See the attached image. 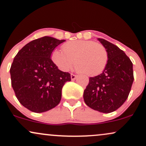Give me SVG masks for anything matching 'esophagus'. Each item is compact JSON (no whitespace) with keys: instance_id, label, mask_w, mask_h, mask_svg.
<instances>
[{"instance_id":"obj_1","label":"esophagus","mask_w":146,"mask_h":146,"mask_svg":"<svg viewBox=\"0 0 146 146\" xmlns=\"http://www.w3.org/2000/svg\"><path fill=\"white\" fill-rule=\"evenodd\" d=\"M76 77H77V76H76V75L73 74H71V79L72 80V81H74V80L76 79Z\"/></svg>"}]
</instances>
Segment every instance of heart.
Instances as JSON below:
<instances>
[{"label":"heart","instance_id":"obj_1","mask_svg":"<svg viewBox=\"0 0 146 146\" xmlns=\"http://www.w3.org/2000/svg\"><path fill=\"white\" fill-rule=\"evenodd\" d=\"M63 52H52V62L63 72L74 65L76 70L87 76H94L102 72L108 61V54L104 45L93 40H76L65 43Z\"/></svg>","mask_w":146,"mask_h":146}]
</instances>
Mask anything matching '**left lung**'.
Masks as SVG:
<instances>
[{
  "label": "left lung",
  "instance_id": "obj_1",
  "mask_svg": "<svg viewBox=\"0 0 146 146\" xmlns=\"http://www.w3.org/2000/svg\"><path fill=\"white\" fill-rule=\"evenodd\" d=\"M98 40L107 50L108 61L101 74L89 78L83 99L90 108L110 113L119 108L128 97L134 81L133 65L117 45L105 39Z\"/></svg>",
  "mask_w": 146,
  "mask_h": 146
}]
</instances>
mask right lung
Wrapping results in <instances>:
<instances>
[{
    "label": "right lung",
    "mask_w": 146,
    "mask_h": 146,
    "mask_svg": "<svg viewBox=\"0 0 146 146\" xmlns=\"http://www.w3.org/2000/svg\"><path fill=\"white\" fill-rule=\"evenodd\" d=\"M65 41L44 36L26 44L14 57L10 68L11 86L21 104L36 113L55 108L61 99L63 86L71 81L68 72L52 62L54 50Z\"/></svg>",
    "instance_id": "obj_1"
}]
</instances>
